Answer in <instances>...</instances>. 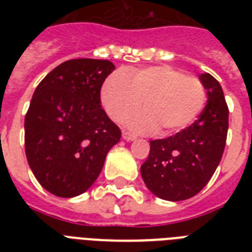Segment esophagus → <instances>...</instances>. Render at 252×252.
Masks as SVG:
<instances>
[{
    "instance_id": "obj_1",
    "label": "esophagus",
    "mask_w": 252,
    "mask_h": 252,
    "mask_svg": "<svg viewBox=\"0 0 252 252\" xmlns=\"http://www.w3.org/2000/svg\"><path fill=\"white\" fill-rule=\"evenodd\" d=\"M123 138H124L126 141H133V140H136V136L129 133V132H123Z\"/></svg>"
}]
</instances>
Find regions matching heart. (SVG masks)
<instances>
[{
    "label": "heart",
    "mask_w": 252,
    "mask_h": 252,
    "mask_svg": "<svg viewBox=\"0 0 252 252\" xmlns=\"http://www.w3.org/2000/svg\"><path fill=\"white\" fill-rule=\"evenodd\" d=\"M100 100L107 115L120 123L141 106L126 126L138 133L163 136L178 133L191 126L207 100L203 82L167 65L115 72L106 78Z\"/></svg>",
    "instance_id": "1"
}]
</instances>
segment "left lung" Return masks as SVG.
Wrapping results in <instances>:
<instances>
[{"instance_id": "obj_1", "label": "left lung", "mask_w": 252, "mask_h": 252, "mask_svg": "<svg viewBox=\"0 0 252 252\" xmlns=\"http://www.w3.org/2000/svg\"><path fill=\"white\" fill-rule=\"evenodd\" d=\"M199 80L207 90V104L193 124L174 136L150 141L141 176L149 191L168 201L199 193L222 158L229 128V108L219 81L209 73Z\"/></svg>"}]
</instances>
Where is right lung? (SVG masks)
<instances>
[{
  "mask_svg": "<svg viewBox=\"0 0 252 252\" xmlns=\"http://www.w3.org/2000/svg\"><path fill=\"white\" fill-rule=\"evenodd\" d=\"M115 65L65 61L37 85L25 118L26 157L41 187L59 197L86 192L122 132L100 106V89Z\"/></svg>",
  "mask_w": 252,
  "mask_h": 252,
  "instance_id": "add662e5",
  "label": "right lung"
}]
</instances>
